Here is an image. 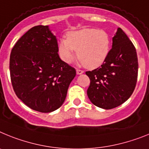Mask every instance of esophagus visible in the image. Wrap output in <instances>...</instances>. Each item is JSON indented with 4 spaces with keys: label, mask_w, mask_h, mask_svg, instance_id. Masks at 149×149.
Masks as SVG:
<instances>
[{
    "label": "esophagus",
    "mask_w": 149,
    "mask_h": 149,
    "mask_svg": "<svg viewBox=\"0 0 149 149\" xmlns=\"http://www.w3.org/2000/svg\"><path fill=\"white\" fill-rule=\"evenodd\" d=\"M76 73L77 74H82V73H83V70H79V69H76Z\"/></svg>",
    "instance_id": "34e87169"
}]
</instances>
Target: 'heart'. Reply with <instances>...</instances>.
<instances>
[{
    "label": "heart",
    "instance_id": "heart-1",
    "mask_svg": "<svg viewBox=\"0 0 149 149\" xmlns=\"http://www.w3.org/2000/svg\"><path fill=\"white\" fill-rule=\"evenodd\" d=\"M110 37L104 30L95 28L70 32L67 39H61L58 43L61 58L70 64L77 51V58L89 69L100 67L105 61L110 50Z\"/></svg>",
    "mask_w": 149,
    "mask_h": 149
}]
</instances>
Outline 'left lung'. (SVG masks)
<instances>
[{"label": "left lung", "mask_w": 149, "mask_h": 149, "mask_svg": "<svg viewBox=\"0 0 149 149\" xmlns=\"http://www.w3.org/2000/svg\"><path fill=\"white\" fill-rule=\"evenodd\" d=\"M85 74L90 79L88 97L96 107L111 109L131 96L136 85L138 58L135 46L121 28L112 38L105 61Z\"/></svg>", "instance_id": "1"}]
</instances>
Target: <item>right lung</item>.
<instances>
[{
    "label": "right lung",
    "instance_id": "right-lung-1",
    "mask_svg": "<svg viewBox=\"0 0 149 149\" xmlns=\"http://www.w3.org/2000/svg\"><path fill=\"white\" fill-rule=\"evenodd\" d=\"M56 37L47 25H37L16 42L10 72L16 96L33 110L51 112L63 104L76 70L61 61Z\"/></svg>",
    "mask_w": 149,
    "mask_h": 149
}]
</instances>
